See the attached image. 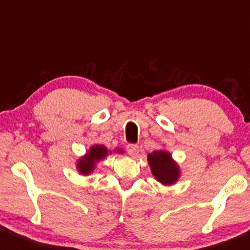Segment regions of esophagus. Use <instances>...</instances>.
Wrapping results in <instances>:
<instances>
[{
  "mask_svg": "<svg viewBox=\"0 0 250 250\" xmlns=\"http://www.w3.org/2000/svg\"><path fill=\"white\" fill-rule=\"evenodd\" d=\"M127 152L130 156H137L139 152V146L137 144H128L127 145Z\"/></svg>",
  "mask_w": 250,
  "mask_h": 250,
  "instance_id": "1",
  "label": "esophagus"
}]
</instances>
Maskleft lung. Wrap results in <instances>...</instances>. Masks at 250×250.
<instances>
[{"instance_id": "obj_1", "label": "left lung", "mask_w": 250, "mask_h": 250, "mask_svg": "<svg viewBox=\"0 0 250 250\" xmlns=\"http://www.w3.org/2000/svg\"><path fill=\"white\" fill-rule=\"evenodd\" d=\"M151 172L157 181L162 184H172L178 178V167L172 161L171 156L166 151H154L147 156Z\"/></svg>"}]
</instances>
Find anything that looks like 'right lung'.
Wrapping results in <instances>:
<instances>
[{"instance_id":"obj_1","label":"right lung","mask_w":250,"mask_h":250,"mask_svg":"<svg viewBox=\"0 0 250 250\" xmlns=\"http://www.w3.org/2000/svg\"><path fill=\"white\" fill-rule=\"evenodd\" d=\"M107 155V150L104 145H95L88 151L85 157L78 161V169L83 174H89L94 169L95 162L104 159Z\"/></svg>"}]
</instances>
